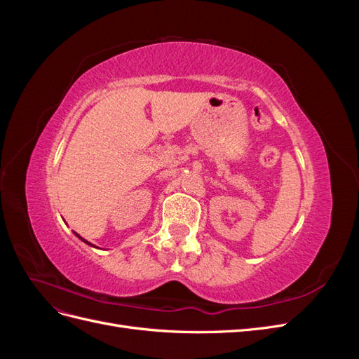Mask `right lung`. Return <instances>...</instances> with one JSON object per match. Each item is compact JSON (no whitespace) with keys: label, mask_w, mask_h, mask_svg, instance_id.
<instances>
[{"label":"right lung","mask_w":359,"mask_h":359,"mask_svg":"<svg viewBox=\"0 0 359 359\" xmlns=\"http://www.w3.org/2000/svg\"><path fill=\"white\" fill-rule=\"evenodd\" d=\"M76 236H79V235H78V233H76ZM79 238H81V236H79ZM81 240H82V241H83V243H86V244H90V243H88V241H85V240H83V238H81ZM90 245H93V244H90Z\"/></svg>","instance_id":"obj_1"}]
</instances>
